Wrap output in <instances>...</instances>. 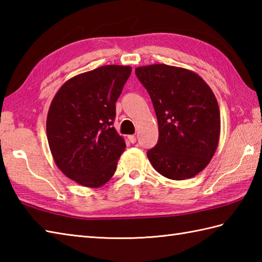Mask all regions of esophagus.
Returning <instances> with one entry per match:
<instances>
[{
  "instance_id": "1",
  "label": "esophagus",
  "mask_w": 262,
  "mask_h": 262,
  "mask_svg": "<svg viewBox=\"0 0 262 262\" xmlns=\"http://www.w3.org/2000/svg\"><path fill=\"white\" fill-rule=\"evenodd\" d=\"M128 140H129V142L132 143V144H135L136 143V136H134V135H130V136H128Z\"/></svg>"
}]
</instances>
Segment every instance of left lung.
<instances>
[{
	"label": "left lung",
	"mask_w": 262,
	"mask_h": 262,
	"mask_svg": "<svg viewBox=\"0 0 262 262\" xmlns=\"http://www.w3.org/2000/svg\"><path fill=\"white\" fill-rule=\"evenodd\" d=\"M137 79L152 100L159 141L147 158L160 174L185 180L204 170L217 148L221 117L206 82L191 71L165 64L142 66Z\"/></svg>",
	"instance_id": "obj_1"
}]
</instances>
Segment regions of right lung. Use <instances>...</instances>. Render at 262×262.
<instances>
[{"instance_id":"obj_1","label":"right lung","mask_w":262,"mask_h":262,"mask_svg":"<svg viewBox=\"0 0 262 262\" xmlns=\"http://www.w3.org/2000/svg\"><path fill=\"white\" fill-rule=\"evenodd\" d=\"M132 73L129 66L105 65L72 77L49 107L46 130L55 163L80 185H104L125 151L114 127L116 101Z\"/></svg>"}]
</instances>
